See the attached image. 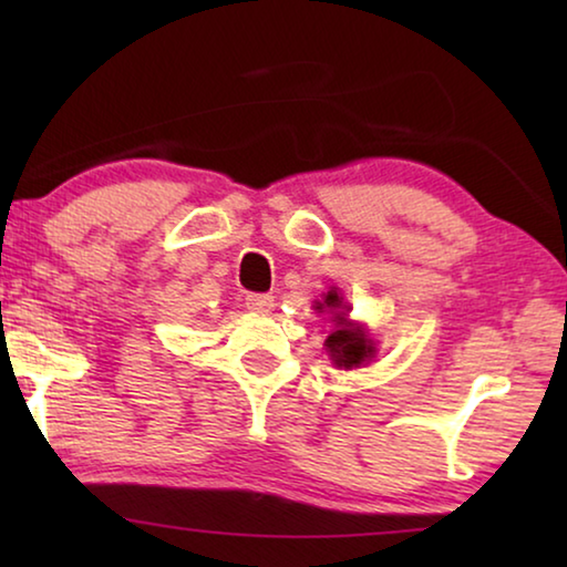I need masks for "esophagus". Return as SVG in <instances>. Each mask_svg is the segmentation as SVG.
I'll return each instance as SVG.
<instances>
[{"instance_id":"1","label":"esophagus","mask_w":567,"mask_h":567,"mask_svg":"<svg viewBox=\"0 0 567 567\" xmlns=\"http://www.w3.org/2000/svg\"><path fill=\"white\" fill-rule=\"evenodd\" d=\"M245 305L247 310H255V312H270L275 307V297L272 295H262V292H249L245 297Z\"/></svg>"}]
</instances>
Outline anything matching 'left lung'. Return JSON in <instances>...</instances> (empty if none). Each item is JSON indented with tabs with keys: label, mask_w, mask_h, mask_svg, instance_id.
Instances as JSON below:
<instances>
[{
	"label": "left lung",
	"mask_w": 567,
	"mask_h": 567,
	"mask_svg": "<svg viewBox=\"0 0 567 567\" xmlns=\"http://www.w3.org/2000/svg\"><path fill=\"white\" fill-rule=\"evenodd\" d=\"M340 302L342 300L338 297V292H328V297H324V305L328 307H340ZM318 310H322V305ZM334 324H338V328H334V332H330V338L324 340V344H328V350L338 368H344V370L358 368L360 362H364L372 352H375L372 342L368 340V334H364L360 328H352L348 318H342L340 312H334Z\"/></svg>",
	"instance_id": "8db88e82"
}]
</instances>
